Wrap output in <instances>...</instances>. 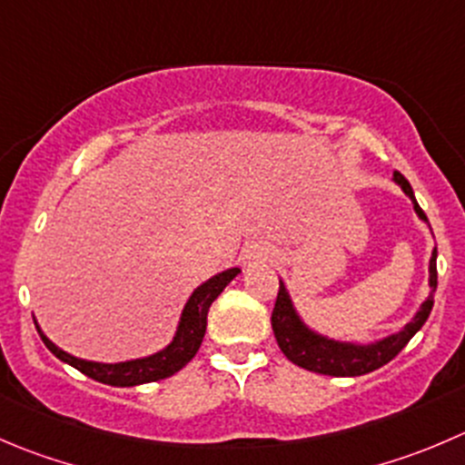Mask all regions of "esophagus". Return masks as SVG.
<instances>
[{
    "label": "esophagus",
    "mask_w": 465,
    "mask_h": 465,
    "mask_svg": "<svg viewBox=\"0 0 465 465\" xmlns=\"http://www.w3.org/2000/svg\"><path fill=\"white\" fill-rule=\"evenodd\" d=\"M245 261H247V263H254V261H265V252L261 250V247H254V250L247 252Z\"/></svg>",
    "instance_id": "1"
}]
</instances>
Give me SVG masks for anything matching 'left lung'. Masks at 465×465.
<instances>
[{
    "label": "left lung",
    "instance_id": "obj_1",
    "mask_svg": "<svg viewBox=\"0 0 465 465\" xmlns=\"http://www.w3.org/2000/svg\"><path fill=\"white\" fill-rule=\"evenodd\" d=\"M395 183L404 191V195L413 202V211L418 213V218L422 223H427L425 211L418 206L416 195H413V188L407 179L400 173L393 174ZM436 247L431 252L430 259V295L422 302L420 309L416 311L411 322L404 324L402 331L391 333V336L381 338V341L368 342V345H359V342H342L333 341V338L320 336L313 329L306 327L302 322V318L297 315L295 306H292L291 295H288L286 286L279 279V292L277 302H274L272 309V331L277 338V345L283 354H286L288 361H292L295 366L304 368V371L318 372V375H329V377H359L366 375V372L377 371V368L386 366L391 359L398 357L404 350L409 341L416 336L418 329L427 322L431 313V306H434V292H436Z\"/></svg>",
    "mask_w": 465,
    "mask_h": 465
}]
</instances>
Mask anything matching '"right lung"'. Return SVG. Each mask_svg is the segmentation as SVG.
<instances>
[{
	"instance_id": "1",
	"label": "right lung",
	"mask_w": 465,
	"mask_h": 465,
	"mask_svg": "<svg viewBox=\"0 0 465 465\" xmlns=\"http://www.w3.org/2000/svg\"><path fill=\"white\" fill-rule=\"evenodd\" d=\"M238 272H241L238 268H229L224 270V272H218L215 277H211L209 282H204L202 286H197L195 291H193V295L188 297L186 306H183L182 320H179V327L173 342L165 345L161 352L150 354V357L132 359V361L123 363L85 361V359L72 357V354L63 352L61 347L54 345V342L45 336L43 329L38 327V322H35V329H38L40 338H43V342L47 345V350L54 357L70 363L72 368L84 372L90 380L102 381V384L108 386L150 384V381H159L174 375V372L182 371V368L195 357L197 350H200L202 345V338H204L206 333V315H209L211 304H213L215 297L224 291V286H227Z\"/></svg>"
}]
</instances>
